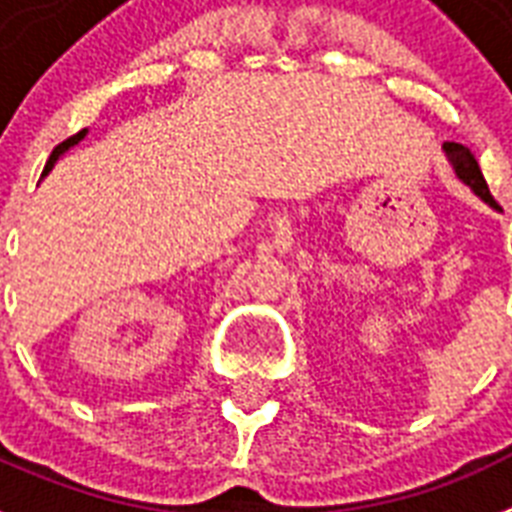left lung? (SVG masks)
<instances>
[{
  "instance_id": "left-lung-1",
  "label": "left lung",
  "mask_w": 512,
  "mask_h": 512,
  "mask_svg": "<svg viewBox=\"0 0 512 512\" xmlns=\"http://www.w3.org/2000/svg\"><path fill=\"white\" fill-rule=\"evenodd\" d=\"M442 149H445L447 159H450V164H453L455 175H458L460 180L468 185V188L474 190L476 196H479L484 204H489L492 209H497V201H494L492 193H489L487 180H484V175H481L479 162L474 159V154H471L466 146H460V143H445Z\"/></svg>"
}]
</instances>
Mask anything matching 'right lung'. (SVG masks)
<instances>
[{
  "label": "right lung",
  "instance_id": "right-lung-1",
  "mask_svg": "<svg viewBox=\"0 0 512 512\" xmlns=\"http://www.w3.org/2000/svg\"><path fill=\"white\" fill-rule=\"evenodd\" d=\"M86 133H88V130H80V133H75L73 138H67L65 143H59L57 149L52 151V156H49V162H46V167H44V175H46V172H49V170H52V167H54V162H57L59 156L65 154L67 149H73L75 143H80V141H83V138H86Z\"/></svg>",
  "mask_w": 512,
  "mask_h": 512
}]
</instances>
